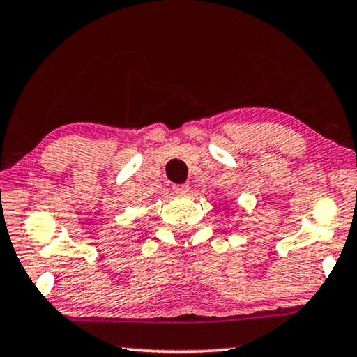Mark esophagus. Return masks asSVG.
Returning <instances> with one entry per match:
<instances>
[{"label":"esophagus","instance_id":"1","mask_svg":"<svg viewBox=\"0 0 357 357\" xmlns=\"http://www.w3.org/2000/svg\"><path fill=\"white\" fill-rule=\"evenodd\" d=\"M174 191H175V193H178V195H187L188 191H190V187H188L187 183L174 185Z\"/></svg>","mask_w":357,"mask_h":357}]
</instances>
